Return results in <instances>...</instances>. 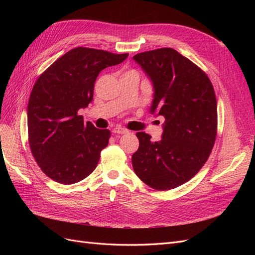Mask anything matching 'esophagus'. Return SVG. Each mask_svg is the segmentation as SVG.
I'll return each mask as SVG.
<instances>
[{
    "label": "esophagus",
    "instance_id": "34e87169",
    "mask_svg": "<svg viewBox=\"0 0 255 255\" xmlns=\"http://www.w3.org/2000/svg\"><path fill=\"white\" fill-rule=\"evenodd\" d=\"M113 133L115 134H126L128 133V130L126 128H122L120 127H116L113 128Z\"/></svg>",
    "mask_w": 255,
    "mask_h": 255
}]
</instances>
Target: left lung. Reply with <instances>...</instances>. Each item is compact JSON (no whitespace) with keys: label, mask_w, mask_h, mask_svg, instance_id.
I'll return each instance as SVG.
<instances>
[{"label":"left lung","mask_w":255,"mask_h":255,"mask_svg":"<svg viewBox=\"0 0 255 255\" xmlns=\"http://www.w3.org/2000/svg\"><path fill=\"white\" fill-rule=\"evenodd\" d=\"M133 59L153 85L150 113L163 116L161 139L136 134V175L157 190L186 183L205 164L217 133V101L213 85L197 65L171 48L136 54Z\"/></svg>","instance_id":"obj_1"}]
</instances>
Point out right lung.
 Returning a JSON list of instances; mask_svg holds the SVG:
<instances>
[{
    "mask_svg": "<svg viewBox=\"0 0 255 255\" xmlns=\"http://www.w3.org/2000/svg\"><path fill=\"white\" fill-rule=\"evenodd\" d=\"M128 56L75 48L36 81L27 105L28 142L37 164L53 181L74 184L96 169L111 132L85 122L79 112L94 99L99 73Z\"/></svg>",
    "mask_w": 255,
    "mask_h": 255,
    "instance_id": "1",
    "label": "right lung"
}]
</instances>
